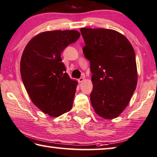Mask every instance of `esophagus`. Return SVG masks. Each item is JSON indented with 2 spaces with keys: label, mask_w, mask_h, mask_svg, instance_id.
Listing matches in <instances>:
<instances>
[{
  "label": "esophagus",
  "mask_w": 157,
  "mask_h": 157,
  "mask_svg": "<svg viewBox=\"0 0 157 157\" xmlns=\"http://www.w3.org/2000/svg\"><path fill=\"white\" fill-rule=\"evenodd\" d=\"M83 81H84V78H83V77H81L80 78H78V81L79 83H81V82H83Z\"/></svg>",
  "instance_id": "obj_1"
}]
</instances>
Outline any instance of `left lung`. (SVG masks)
<instances>
[{
  "instance_id": "left-lung-1",
  "label": "left lung",
  "mask_w": 157,
  "mask_h": 157,
  "mask_svg": "<svg viewBox=\"0 0 157 157\" xmlns=\"http://www.w3.org/2000/svg\"><path fill=\"white\" fill-rule=\"evenodd\" d=\"M81 33L93 74L92 106L99 116L113 119L128 106L136 89L135 51L129 40L113 29L81 28Z\"/></svg>"
}]
</instances>
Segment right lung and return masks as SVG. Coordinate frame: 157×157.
<instances>
[{
  "label": "right lung",
  "instance_id": "add662e5",
  "mask_svg": "<svg viewBox=\"0 0 157 157\" xmlns=\"http://www.w3.org/2000/svg\"><path fill=\"white\" fill-rule=\"evenodd\" d=\"M76 30L44 32L27 44L20 61V74L33 103L43 113L58 117L72 108L77 82L66 73L61 54L77 41Z\"/></svg>",
  "mask_w": 157,
  "mask_h": 157
}]
</instances>
